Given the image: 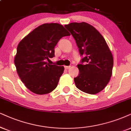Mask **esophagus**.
Returning <instances> with one entry per match:
<instances>
[{"label":"esophagus","instance_id":"obj_1","mask_svg":"<svg viewBox=\"0 0 131 131\" xmlns=\"http://www.w3.org/2000/svg\"><path fill=\"white\" fill-rule=\"evenodd\" d=\"M64 69H68L71 67V66H64Z\"/></svg>","mask_w":131,"mask_h":131}]
</instances>
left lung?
<instances>
[{
	"mask_svg": "<svg viewBox=\"0 0 131 131\" xmlns=\"http://www.w3.org/2000/svg\"><path fill=\"white\" fill-rule=\"evenodd\" d=\"M75 39L81 56L77 64L79 74L74 79L76 87L82 91L95 94L102 91L112 75L114 60L105 39L94 26L86 22L65 25Z\"/></svg>",
	"mask_w": 131,
	"mask_h": 131,
	"instance_id": "1",
	"label": "left lung"
}]
</instances>
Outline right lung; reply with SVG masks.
I'll list each match as a JSON object with an SVG mask.
<instances>
[{
	"instance_id": "right-lung-1",
	"label": "right lung",
	"mask_w": 131,
	"mask_h": 131,
	"mask_svg": "<svg viewBox=\"0 0 131 131\" xmlns=\"http://www.w3.org/2000/svg\"><path fill=\"white\" fill-rule=\"evenodd\" d=\"M70 35L62 25L38 26L19 42L14 64L20 79L29 90L42 95L57 87L64 67L46 62L54 57V47L61 38Z\"/></svg>"
}]
</instances>
